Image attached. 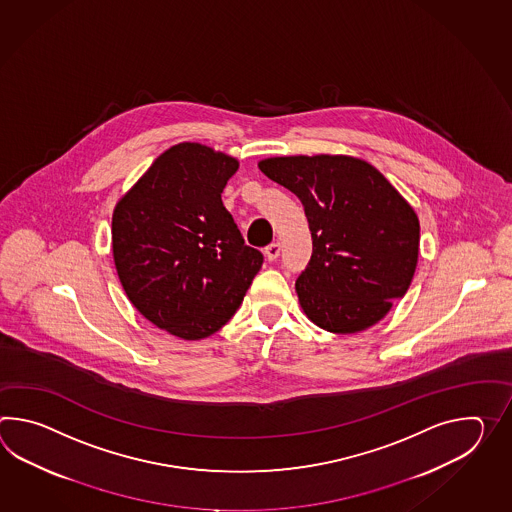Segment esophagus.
Instances as JSON below:
<instances>
[{"instance_id": "34e87169", "label": "esophagus", "mask_w": 512, "mask_h": 512, "mask_svg": "<svg viewBox=\"0 0 512 512\" xmlns=\"http://www.w3.org/2000/svg\"><path fill=\"white\" fill-rule=\"evenodd\" d=\"M279 253H281V244L279 242H272L270 246L264 248V255H266L268 261H275L279 257Z\"/></svg>"}]
</instances>
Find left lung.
Masks as SVG:
<instances>
[{
	"label": "left lung",
	"mask_w": 512,
	"mask_h": 512,
	"mask_svg": "<svg viewBox=\"0 0 512 512\" xmlns=\"http://www.w3.org/2000/svg\"><path fill=\"white\" fill-rule=\"evenodd\" d=\"M259 169L305 207L312 255L296 292L308 319L336 334L378 323L417 268L413 207L373 165L351 156L268 158Z\"/></svg>",
	"instance_id": "8db88e82"
}]
</instances>
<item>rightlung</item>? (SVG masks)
<instances>
[{"label":"right lung","mask_w":512,"mask_h":512,"mask_svg":"<svg viewBox=\"0 0 512 512\" xmlns=\"http://www.w3.org/2000/svg\"><path fill=\"white\" fill-rule=\"evenodd\" d=\"M237 169L239 161L222 152L180 143L115 205L112 248L126 296L183 340L222 329L264 261L222 204Z\"/></svg>","instance_id":"obj_1"}]
</instances>
